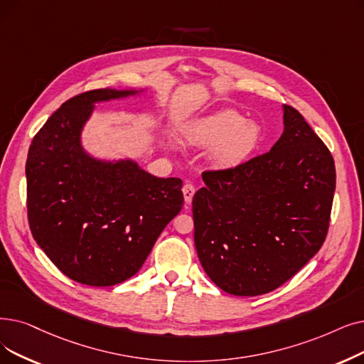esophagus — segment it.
I'll return each instance as SVG.
<instances>
[{
	"label": "esophagus",
	"instance_id": "1",
	"mask_svg": "<svg viewBox=\"0 0 364 364\" xmlns=\"http://www.w3.org/2000/svg\"><path fill=\"white\" fill-rule=\"evenodd\" d=\"M195 192H196V188H195V186L193 184H184L183 186V195H184V202L187 203V205H191L192 203V198H193V195H195Z\"/></svg>",
	"mask_w": 364,
	"mask_h": 364
}]
</instances>
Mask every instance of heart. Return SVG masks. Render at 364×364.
<instances>
[{
    "instance_id": "1",
    "label": "heart",
    "mask_w": 364,
    "mask_h": 364,
    "mask_svg": "<svg viewBox=\"0 0 364 364\" xmlns=\"http://www.w3.org/2000/svg\"><path fill=\"white\" fill-rule=\"evenodd\" d=\"M183 136L195 147H211L208 161L213 168L235 169L257 149L262 128L235 109L223 108L186 124Z\"/></svg>"
}]
</instances>
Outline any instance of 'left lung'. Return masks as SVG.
I'll return each mask as SVG.
<instances>
[{
  "instance_id": "obj_1",
  "label": "left lung",
  "mask_w": 364,
  "mask_h": 364,
  "mask_svg": "<svg viewBox=\"0 0 364 364\" xmlns=\"http://www.w3.org/2000/svg\"><path fill=\"white\" fill-rule=\"evenodd\" d=\"M271 151L235 169L205 172L193 196L203 271L233 296L269 293L321 248L336 187L333 157L297 109L282 105Z\"/></svg>"
}]
</instances>
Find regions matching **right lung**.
I'll return each instance as SVG.
<instances>
[{
    "mask_svg": "<svg viewBox=\"0 0 364 364\" xmlns=\"http://www.w3.org/2000/svg\"><path fill=\"white\" fill-rule=\"evenodd\" d=\"M105 87L71 98L44 123L28 151V220L58 269L93 287L134 277L183 208V181L159 178L132 157H98L83 144L97 104L141 97Z\"/></svg>",
    "mask_w": 364,
    "mask_h": 364,
    "instance_id": "1",
    "label": "right lung"
}]
</instances>
